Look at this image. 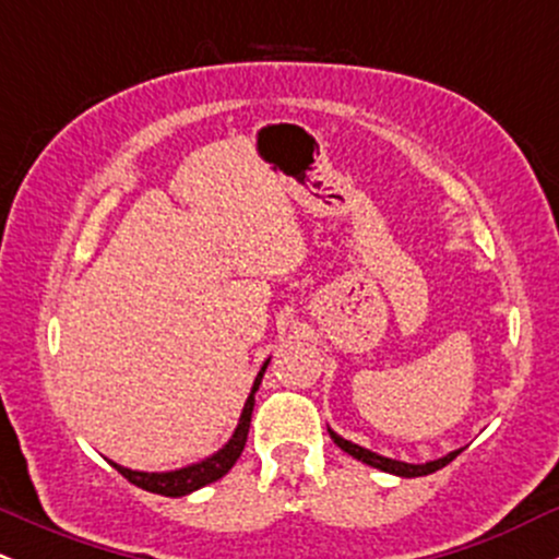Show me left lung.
I'll return each mask as SVG.
<instances>
[{
	"label": "left lung",
	"mask_w": 559,
	"mask_h": 559,
	"mask_svg": "<svg viewBox=\"0 0 559 559\" xmlns=\"http://www.w3.org/2000/svg\"><path fill=\"white\" fill-rule=\"evenodd\" d=\"M329 433H331L333 444L342 447L346 454H352V457L360 460V463H365V465H373V467H378V471H383V473H394V476H404V478H418V476H428V473L441 471V467L452 463V460L457 457L460 452H463V449H457V452H449L447 457L433 460V463H426V465H409V463H400V460L381 457V454H376V452H368V449H362V447L352 444V441L342 439V436H336L333 431H329Z\"/></svg>",
	"instance_id": "left-lung-1"
}]
</instances>
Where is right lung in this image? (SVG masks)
Returning a JSON list of instances; mask_svg holds the SVG:
<instances>
[{"mask_svg":"<svg viewBox=\"0 0 559 559\" xmlns=\"http://www.w3.org/2000/svg\"><path fill=\"white\" fill-rule=\"evenodd\" d=\"M265 368H267V362L262 365L258 378H254L252 394H249L247 404H243V413L239 418V428H236L234 436H230L228 444L223 447L217 454H213V457H207L204 463L181 467V471H173V473H139V471H128V467H120L112 463L115 471H118L126 480H131L133 486H139V489L152 491V493H163V497H186V493L202 489V486L213 484V480L226 476L230 467H234L236 460L241 457L243 444H247L249 423H252V409H254V391L260 389V381H262V373H265Z\"/></svg>","mask_w":559,"mask_h":559,"instance_id":"obj_1","label":"right lung"}]
</instances>
